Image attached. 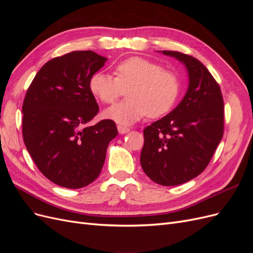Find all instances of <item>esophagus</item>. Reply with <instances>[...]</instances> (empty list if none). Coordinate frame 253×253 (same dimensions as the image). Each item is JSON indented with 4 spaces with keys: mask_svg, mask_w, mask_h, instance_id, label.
I'll return each mask as SVG.
<instances>
[{
    "mask_svg": "<svg viewBox=\"0 0 253 253\" xmlns=\"http://www.w3.org/2000/svg\"><path fill=\"white\" fill-rule=\"evenodd\" d=\"M117 128H118V132L119 134H126L127 132H129V128L126 127V126H117Z\"/></svg>",
    "mask_w": 253,
    "mask_h": 253,
    "instance_id": "esophagus-1",
    "label": "esophagus"
}]
</instances>
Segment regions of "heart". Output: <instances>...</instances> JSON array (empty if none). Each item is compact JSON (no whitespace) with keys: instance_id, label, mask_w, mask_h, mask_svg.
Masks as SVG:
<instances>
[{"instance_id":"heart-1","label":"heart","mask_w":253,"mask_h":253,"mask_svg":"<svg viewBox=\"0 0 253 253\" xmlns=\"http://www.w3.org/2000/svg\"><path fill=\"white\" fill-rule=\"evenodd\" d=\"M115 75L97 72L89 79V89L104 103H113L125 94L127 99L106 109L104 116L120 125H133L149 115L157 118L170 112L180 91L178 75L164 70L154 61L131 57L115 66Z\"/></svg>"}]
</instances>
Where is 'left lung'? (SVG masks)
Returning a JSON list of instances; mask_svg holds the SVG:
<instances>
[{
    "label": "left lung",
    "instance_id": "obj_1",
    "mask_svg": "<svg viewBox=\"0 0 253 253\" xmlns=\"http://www.w3.org/2000/svg\"><path fill=\"white\" fill-rule=\"evenodd\" d=\"M162 52L186 66L189 85L172 112L144 128L140 164L153 181L169 187L195 178L209 165L224 134V100L201 61L178 51Z\"/></svg>",
    "mask_w": 253,
    "mask_h": 253
}]
</instances>
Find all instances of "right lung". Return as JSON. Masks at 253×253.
I'll return each mask as SVG.
<instances>
[{"instance_id": "add662e5", "label": "right lung", "mask_w": 253, "mask_h": 253, "mask_svg": "<svg viewBox=\"0 0 253 253\" xmlns=\"http://www.w3.org/2000/svg\"><path fill=\"white\" fill-rule=\"evenodd\" d=\"M79 50L45 63L23 102V139L38 169L53 183L83 188L100 174L106 149L118 131L113 120L84 126L99 112L89 79L106 62Z\"/></svg>"}]
</instances>
